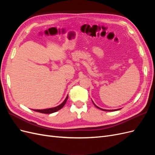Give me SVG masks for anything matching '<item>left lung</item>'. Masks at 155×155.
<instances>
[{
    "mask_svg": "<svg viewBox=\"0 0 155 155\" xmlns=\"http://www.w3.org/2000/svg\"><path fill=\"white\" fill-rule=\"evenodd\" d=\"M93 102V101H92ZM93 104H94V103H93ZM94 105L97 108H98V109H101V110H105V111H114V110H106V109H101V108H100V107H98L97 106H96L94 104ZM120 110V109H119Z\"/></svg>",
    "mask_w": 155,
    "mask_h": 155,
    "instance_id": "1",
    "label": "left lung"
}]
</instances>
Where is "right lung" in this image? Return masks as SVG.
I'll use <instances>...</instances> for the list:
<instances>
[{
  "label": "right lung",
  "mask_w": 155,
  "mask_h": 155,
  "mask_svg": "<svg viewBox=\"0 0 155 155\" xmlns=\"http://www.w3.org/2000/svg\"><path fill=\"white\" fill-rule=\"evenodd\" d=\"M68 96H67V97L65 98V100L63 101V102L61 104H60L59 105H58L57 107H51V108H49V109H34V110L40 112V113H43V114H51V113H53V112H57L59 110H60L61 109H62L63 106L65 105V104H66V102L68 100Z\"/></svg>",
  "instance_id": "right-lung-1"
}]
</instances>
